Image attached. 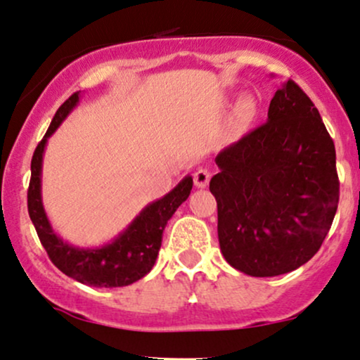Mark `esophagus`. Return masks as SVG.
<instances>
[{"mask_svg": "<svg viewBox=\"0 0 360 360\" xmlns=\"http://www.w3.org/2000/svg\"><path fill=\"white\" fill-rule=\"evenodd\" d=\"M209 179H211V171L207 167H199L198 171L194 172V184L198 188H206L209 184Z\"/></svg>", "mask_w": 360, "mask_h": 360, "instance_id": "esophagus-1", "label": "esophagus"}]
</instances>
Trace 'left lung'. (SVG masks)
<instances>
[{
    "label": "left lung",
    "mask_w": 360,
    "mask_h": 360,
    "mask_svg": "<svg viewBox=\"0 0 360 360\" xmlns=\"http://www.w3.org/2000/svg\"><path fill=\"white\" fill-rule=\"evenodd\" d=\"M222 256L254 277L290 272L321 249L339 204L334 141L292 79L271 99L267 121L216 156Z\"/></svg>",
    "instance_id": "1"
}]
</instances>
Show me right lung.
I'll list each match as a JSON object with an SVG mask.
<instances>
[{"instance_id":"right-lung-1","label":"right lung","mask_w":360,"mask_h":360,"mask_svg":"<svg viewBox=\"0 0 360 360\" xmlns=\"http://www.w3.org/2000/svg\"><path fill=\"white\" fill-rule=\"evenodd\" d=\"M78 101L79 91L59 106L46 134L34 149L31 159L28 212L41 244L59 271L93 288H122L139 281L153 269L162 243V231L176 209L188 199L193 189V177L186 176L165 198L144 207L112 243L94 249H79L65 243L54 233L44 212L41 201V167L48 138Z\"/></svg>"}]
</instances>
